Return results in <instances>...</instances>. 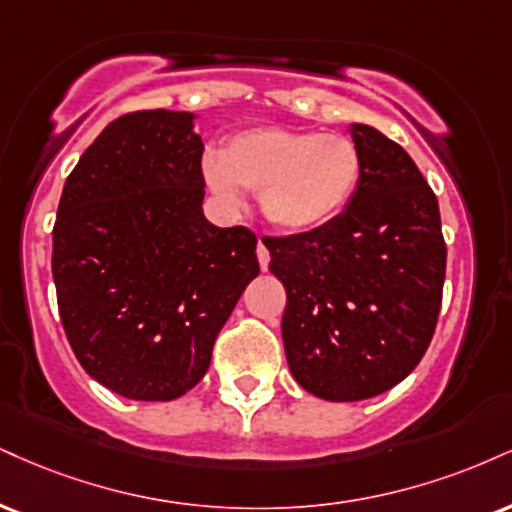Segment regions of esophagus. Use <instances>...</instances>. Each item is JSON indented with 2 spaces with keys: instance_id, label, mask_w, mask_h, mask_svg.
<instances>
[{
  "instance_id": "esophagus-1",
  "label": "esophagus",
  "mask_w": 512,
  "mask_h": 512,
  "mask_svg": "<svg viewBox=\"0 0 512 512\" xmlns=\"http://www.w3.org/2000/svg\"><path fill=\"white\" fill-rule=\"evenodd\" d=\"M257 260H260V267H262V272H267V267H269V250H267V245L262 243H257Z\"/></svg>"
}]
</instances>
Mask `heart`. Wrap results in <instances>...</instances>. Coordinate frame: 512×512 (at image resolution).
I'll return each instance as SVG.
<instances>
[{"mask_svg":"<svg viewBox=\"0 0 512 512\" xmlns=\"http://www.w3.org/2000/svg\"><path fill=\"white\" fill-rule=\"evenodd\" d=\"M362 155L341 133L252 128L226 143L224 157L205 162V181L226 207L240 188L260 193L264 219L286 233L317 231L353 200Z\"/></svg>","mask_w":512,"mask_h":512,"instance_id":"obj_1","label":"heart"}]
</instances>
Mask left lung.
<instances>
[{
  "label": "left lung",
  "mask_w": 512,
  "mask_h": 512,
  "mask_svg": "<svg viewBox=\"0 0 512 512\" xmlns=\"http://www.w3.org/2000/svg\"><path fill=\"white\" fill-rule=\"evenodd\" d=\"M350 133L362 155L350 205L317 231L262 238L286 288L291 374L336 403L379 396L420 365L446 276L439 202L420 169L377 128Z\"/></svg>",
  "instance_id": "8db88e82"
}]
</instances>
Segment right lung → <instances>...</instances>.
Listing matches in <instances>:
<instances>
[{
	"label": "right lung",
	"mask_w": 512,
	"mask_h": 512,
	"mask_svg": "<svg viewBox=\"0 0 512 512\" xmlns=\"http://www.w3.org/2000/svg\"><path fill=\"white\" fill-rule=\"evenodd\" d=\"M193 114H123L66 178L52 231L59 317L85 372L131 400L205 377L221 326L260 274L257 236L202 214Z\"/></svg>",
	"instance_id": "add662e5"
}]
</instances>
